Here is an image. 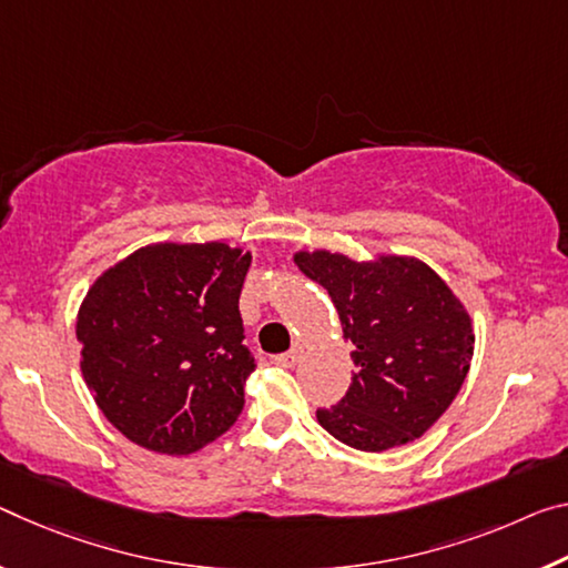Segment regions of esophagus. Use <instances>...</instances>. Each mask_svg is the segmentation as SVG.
<instances>
[{"label":"esophagus","mask_w":568,"mask_h":568,"mask_svg":"<svg viewBox=\"0 0 568 568\" xmlns=\"http://www.w3.org/2000/svg\"><path fill=\"white\" fill-rule=\"evenodd\" d=\"M301 362V348L295 346V348H291V351H285V354H281V356H275V364L277 366H295Z\"/></svg>","instance_id":"34e87169"}]
</instances>
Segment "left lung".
I'll return each mask as SVG.
<instances>
[{"instance_id": "1", "label": "left lung", "mask_w": 568, "mask_h": 568, "mask_svg": "<svg viewBox=\"0 0 568 568\" xmlns=\"http://www.w3.org/2000/svg\"><path fill=\"white\" fill-rule=\"evenodd\" d=\"M351 341L356 374L344 399L318 409L321 427L364 453L407 445L443 417L473 358V326L435 270L414 257L354 263L338 252H298Z\"/></svg>"}]
</instances>
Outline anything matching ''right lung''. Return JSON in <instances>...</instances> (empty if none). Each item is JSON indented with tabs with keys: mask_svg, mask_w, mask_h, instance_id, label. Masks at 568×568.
Listing matches in <instances>:
<instances>
[{
	"mask_svg": "<svg viewBox=\"0 0 568 568\" xmlns=\"http://www.w3.org/2000/svg\"><path fill=\"white\" fill-rule=\"evenodd\" d=\"M250 252L149 245L98 277L78 313L85 384L131 443L189 455L235 425L255 356L240 293Z\"/></svg>",
	"mask_w": 568,
	"mask_h": 568,
	"instance_id": "1",
	"label": "right lung"
}]
</instances>
